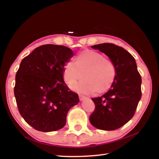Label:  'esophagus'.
<instances>
[{"instance_id": "1", "label": "esophagus", "mask_w": 159, "mask_h": 159, "mask_svg": "<svg viewBox=\"0 0 159 159\" xmlns=\"http://www.w3.org/2000/svg\"><path fill=\"white\" fill-rule=\"evenodd\" d=\"M88 99L87 97H85V96H83V95H79V99H80V101H83V100H85V99Z\"/></svg>"}]
</instances>
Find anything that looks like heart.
I'll return each instance as SVG.
<instances>
[{
    "label": "heart",
    "instance_id": "obj_1",
    "mask_svg": "<svg viewBox=\"0 0 159 159\" xmlns=\"http://www.w3.org/2000/svg\"><path fill=\"white\" fill-rule=\"evenodd\" d=\"M85 79L71 85L78 93L93 94L107 92L115 80L116 67L109 58L104 57L101 53L91 50L82 51L75 61H69L64 68L63 76L68 84H72L83 76Z\"/></svg>",
    "mask_w": 159,
    "mask_h": 159
}]
</instances>
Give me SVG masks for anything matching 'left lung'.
Masks as SVG:
<instances>
[{
  "mask_svg": "<svg viewBox=\"0 0 159 159\" xmlns=\"http://www.w3.org/2000/svg\"><path fill=\"white\" fill-rule=\"evenodd\" d=\"M105 54L114 62L116 74L111 87L99 98H92L95 109L90 116L94 127L114 130L122 127L133 117L142 97V79L133 55L112 43L91 46Z\"/></svg>",
  "mask_w": 159,
  "mask_h": 159,
  "instance_id": "obj_1",
  "label": "left lung"
}]
</instances>
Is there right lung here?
I'll return each instance as SVG.
<instances>
[{"label": "right lung", "instance_id": "1", "mask_svg": "<svg viewBox=\"0 0 159 159\" xmlns=\"http://www.w3.org/2000/svg\"><path fill=\"white\" fill-rule=\"evenodd\" d=\"M74 56L70 48L52 44L36 48L21 60L14 93L19 111L37 130L56 131L66 124L69 109L79 102L63 79L64 68Z\"/></svg>", "mask_w": 159, "mask_h": 159}]
</instances>
